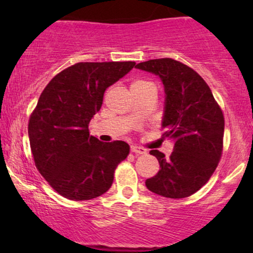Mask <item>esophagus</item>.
<instances>
[{"instance_id": "esophagus-1", "label": "esophagus", "mask_w": 253, "mask_h": 253, "mask_svg": "<svg viewBox=\"0 0 253 253\" xmlns=\"http://www.w3.org/2000/svg\"><path fill=\"white\" fill-rule=\"evenodd\" d=\"M130 151H132L133 153H136V155H145V153L147 152V151L145 150V149H143V147L135 146V145L130 146Z\"/></svg>"}]
</instances>
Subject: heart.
<instances>
[{
    "label": "heart",
    "mask_w": 253,
    "mask_h": 253,
    "mask_svg": "<svg viewBox=\"0 0 253 253\" xmlns=\"http://www.w3.org/2000/svg\"><path fill=\"white\" fill-rule=\"evenodd\" d=\"M141 82V81H136V82H134V83H140Z\"/></svg>",
    "instance_id": "obj_1"
}]
</instances>
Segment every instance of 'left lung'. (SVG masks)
Masks as SVG:
<instances>
[{"label":"left lung","mask_w":253,"mask_h":253,"mask_svg":"<svg viewBox=\"0 0 253 253\" xmlns=\"http://www.w3.org/2000/svg\"><path fill=\"white\" fill-rule=\"evenodd\" d=\"M135 68L161 77L167 94L162 136L175 141L169 158L158 150L150 151L161 169L145 184L169 199L193 195L210 181L221 158L222 110L205 80L178 60L151 59Z\"/></svg>","instance_id":"obj_1"}]
</instances>
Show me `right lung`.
<instances>
[{
  "label": "right lung",
  "instance_id": "1",
  "mask_svg": "<svg viewBox=\"0 0 253 253\" xmlns=\"http://www.w3.org/2000/svg\"><path fill=\"white\" fill-rule=\"evenodd\" d=\"M134 62L77 63L45 86L28 121L38 171L59 195L74 201L101 196L129 153L121 140L102 143L89 123L101 109L109 85L132 70Z\"/></svg>",
  "mask_w": 253,
  "mask_h": 253
}]
</instances>
